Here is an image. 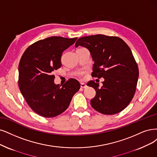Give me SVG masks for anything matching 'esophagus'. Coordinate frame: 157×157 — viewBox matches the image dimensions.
Wrapping results in <instances>:
<instances>
[{"instance_id":"1","label":"esophagus","mask_w":157,"mask_h":157,"mask_svg":"<svg viewBox=\"0 0 157 157\" xmlns=\"http://www.w3.org/2000/svg\"><path fill=\"white\" fill-rule=\"evenodd\" d=\"M81 87L85 89V88L86 87V85L84 83H81Z\"/></svg>"}]
</instances>
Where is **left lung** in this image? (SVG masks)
<instances>
[{"label": "left lung", "instance_id": "left-lung-1", "mask_svg": "<svg viewBox=\"0 0 157 157\" xmlns=\"http://www.w3.org/2000/svg\"><path fill=\"white\" fill-rule=\"evenodd\" d=\"M87 48L93 65L92 75L104 78L103 86L90 81L88 86L96 90L91 106L103 114H114L129 105L135 95L139 75L132 52L120 37L98 34L78 39L75 47Z\"/></svg>", "mask_w": 157, "mask_h": 157}]
</instances>
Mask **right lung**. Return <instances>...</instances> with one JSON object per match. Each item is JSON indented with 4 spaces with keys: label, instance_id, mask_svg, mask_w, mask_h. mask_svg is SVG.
Here are the masks:
<instances>
[{
    "label": "right lung",
    "instance_id": "obj_1",
    "mask_svg": "<svg viewBox=\"0 0 157 157\" xmlns=\"http://www.w3.org/2000/svg\"><path fill=\"white\" fill-rule=\"evenodd\" d=\"M77 37L53 36L38 40L22 54L19 65V86L28 105L39 115L55 117L68 107L80 83L70 79L63 85L54 83L53 72L61 66L64 50Z\"/></svg>",
    "mask_w": 157,
    "mask_h": 157
}]
</instances>
